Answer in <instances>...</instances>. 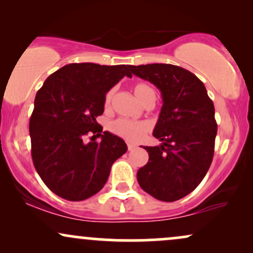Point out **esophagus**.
I'll return each mask as SVG.
<instances>
[{
	"label": "esophagus",
	"instance_id": "34e87169",
	"mask_svg": "<svg viewBox=\"0 0 253 253\" xmlns=\"http://www.w3.org/2000/svg\"><path fill=\"white\" fill-rule=\"evenodd\" d=\"M127 147H128V151H133L135 149V145H132V144H128L127 145Z\"/></svg>",
	"mask_w": 253,
	"mask_h": 253
}]
</instances>
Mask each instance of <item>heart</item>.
Returning <instances> with one entry per match:
<instances>
[{
	"label": "heart",
	"instance_id": "obj_1",
	"mask_svg": "<svg viewBox=\"0 0 253 253\" xmlns=\"http://www.w3.org/2000/svg\"><path fill=\"white\" fill-rule=\"evenodd\" d=\"M136 100L139 101L141 104L144 103V101L146 100L149 96H153L155 91L152 88H150L147 84L139 83L136 84L133 89ZM115 95V88L110 89L106 94L104 97V106L106 108H109L110 104L113 102V98ZM110 130L115 134L124 138L125 140L130 141V143H136V141L141 140L144 138L145 134L150 130V124L145 123V121H129L125 120V119H119V120L113 121L110 124Z\"/></svg>",
	"mask_w": 253,
	"mask_h": 253
}]
</instances>
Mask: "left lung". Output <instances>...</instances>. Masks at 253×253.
Masks as SVG:
<instances>
[{
	"instance_id": "1",
	"label": "left lung",
	"mask_w": 253,
	"mask_h": 253,
	"mask_svg": "<svg viewBox=\"0 0 253 253\" xmlns=\"http://www.w3.org/2000/svg\"><path fill=\"white\" fill-rule=\"evenodd\" d=\"M133 75L159 89L163 100L153 136L159 146H145L149 162L138 170L141 189L157 200L172 202L201 183L214 155V104L195 75L171 64L129 65Z\"/></svg>"
}]
</instances>
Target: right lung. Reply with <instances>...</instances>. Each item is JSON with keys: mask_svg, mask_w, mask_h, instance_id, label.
<instances>
[{"mask_svg": "<svg viewBox=\"0 0 253 253\" xmlns=\"http://www.w3.org/2000/svg\"><path fill=\"white\" fill-rule=\"evenodd\" d=\"M129 65L68 64L46 78L38 90L30 120L32 158L40 178L51 191L69 201H83L103 188L113 163L127 151L118 135L96 118L104 97L125 76ZM101 143H84L88 132Z\"/></svg>", "mask_w": 253, "mask_h": 253, "instance_id": "1", "label": "right lung"}]
</instances>
